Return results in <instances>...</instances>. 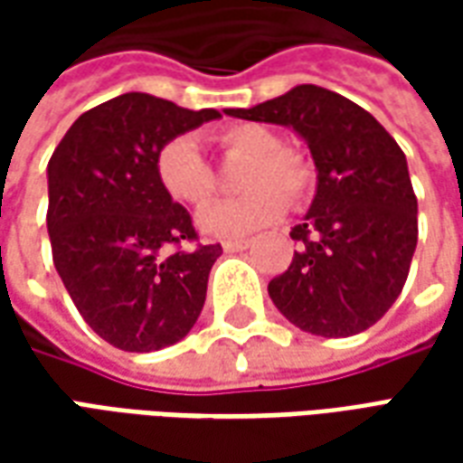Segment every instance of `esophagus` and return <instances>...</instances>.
<instances>
[{"label":"esophagus","mask_w":463,"mask_h":463,"mask_svg":"<svg viewBox=\"0 0 463 463\" xmlns=\"http://www.w3.org/2000/svg\"><path fill=\"white\" fill-rule=\"evenodd\" d=\"M248 245H250V241H222V250L238 252V250H245Z\"/></svg>","instance_id":"esophagus-1"}]
</instances>
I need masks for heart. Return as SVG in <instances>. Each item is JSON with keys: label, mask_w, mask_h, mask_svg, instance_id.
Returning a JSON list of instances; mask_svg holds the SVG:
<instances>
[{"label": "heart", "mask_w": 463, "mask_h": 463, "mask_svg": "<svg viewBox=\"0 0 463 463\" xmlns=\"http://www.w3.org/2000/svg\"><path fill=\"white\" fill-rule=\"evenodd\" d=\"M211 141L225 158H245L238 171V198L215 203L198 215V228L213 238H235L280 218L288 205H302L315 185V165L305 153L282 146L265 123H228ZM156 175L173 201L201 208L218 191V175L188 136H178L156 156Z\"/></svg>", "instance_id": "1"}]
</instances>
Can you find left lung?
Returning <instances> with one entry per match:
<instances>
[{
    "instance_id": "1",
    "label": "left lung",
    "mask_w": 463,
    "mask_h": 463,
    "mask_svg": "<svg viewBox=\"0 0 463 463\" xmlns=\"http://www.w3.org/2000/svg\"><path fill=\"white\" fill-rule=\"evenodd\" d=\"M225 114L292 126L317 165V195L290 231L298 250L268 285L275 307L322 337L372 327L399 298L417 248L404 151L362 106L315 84Z\"/></svg>"
}]
</instances>
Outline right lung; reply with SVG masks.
Masks as SVG:
<instances>
[{"mask_svg": "<svg viewBox=\"0 0 463 463\" xmlns=\"http://www.w3.org/2000/svg\"><path fill=\"white\" fill-rule=\"evenodd\" d=\"M218 116L131 91L79 116L49 158L56 272L86 325L114 347H168L201 315L222 248L198 242L191 213L156 175V156Z\"/></svg>", "mask_w": 463, "mask_h": 463, "instance_id": "obj_1", "label": "right lung"}]
</instances>
